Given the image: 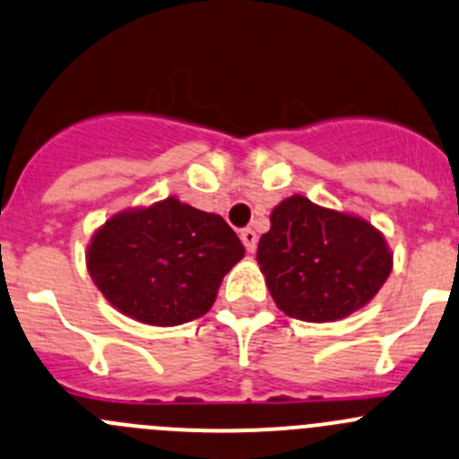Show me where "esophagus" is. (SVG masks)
Segmentation results:
<instances>
[{
  "label": "esophagus",
  "mask_w": 459,
  "mask_h": 459,
  "mask_svg": "<svg viewBox=\"0 0 459 459\" xmlns=\"http://www.w3.org/2000/svg\"><path fill=\"white\" fill-rule=\"evenodd\" d=\"M239 238H242L244 247H247L248 253H255V248H257V235H255V230H253V229H244L242 233H239Z\"/></svg>",
  "instance_id": "34e87169"
}]
</instances>
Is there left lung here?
I'll return each instance as SVG.
<instances>
[{"mask_svg":"<svg viewBox=\"0 0 459 459\" xmlns=\"http://www.w3.org/2000/svg\"><path fill=\"white\" fill-rule=\"evenodd\" d=\"M257 264L280 311L307 323H333L363 309L393 271L384 233L352 212L302 195L271 211Z\"/></svg>","mask_w":459,"mask_h":459,"instance_id":"8db88e82","label":"left lung"}]
</instances>
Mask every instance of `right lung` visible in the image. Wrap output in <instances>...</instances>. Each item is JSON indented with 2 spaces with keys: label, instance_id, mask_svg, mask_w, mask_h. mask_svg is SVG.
<instances>
[{
  "label": "right lung",
  "instance_id": "obj_1",
  "mask_svg": "<svg viewBox=\"0 0 459 459\" xmlns=\"http://www.w3.org/2000/svg\"><path fill=\"white\" fill-rule=\"evenodd\" d=\"M242 257V242L220 215L168 197L98 226L87 271L127 318L175 327L211 309L224 275Z\"/></svg>",
  "mask_w": 459,
  "mask_h": 459
}]
</instances>
